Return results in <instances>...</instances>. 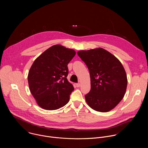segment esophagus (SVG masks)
Instances as JSON below:
<instances>
[{
    "label": "esophagus",
    "mask_w": 148,
    "mask_h": 148,
    "mask_svg": "<svg viewBox=\"0 0 148 148\" xmlns=\"http://www.w3.org/2000/svg\"><path fill=\"white\" fill-rule=\"evenodd\" d=\"M80 86H81L80 83H77V84H76V87H79Z\"/></svg>",
    "instance_id": "esophagus-1"
}]
</instances>
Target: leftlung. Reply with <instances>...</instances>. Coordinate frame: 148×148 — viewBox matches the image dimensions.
I'll use <instances>...</instances> for the list:
<instances>
[{"label":"left lung","instance_id":"left-lung-1","mask_svg":"<svg viewBox=\"0 0 148 148\" xmlns=\"http://www.w3.org/2000/svg\"><path fill=\"white\" fill-rule=\"evenodd\" d=\"M87 66L91 78V90L85 95L89 106L102 112L114 108L124 97L127 77L121 62L103 49L77 52Z\"/></svg>","mask_w":148,"mask_h":148}]
</instances>
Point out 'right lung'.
<instances>
[{"label":"right lung","instance_id":"obj_1","mask_svg":"<svg viewBox=\"0 0 148 148\" xmlns=\"http://www.w3.org/2000/svg\"><path fill=\"white\" fill-rule=\"evenodd\" d=\"M75 55L74 50L54 45L38 57L29 70L30 91L39 106L56 110L66 105L74 88L67 77V65Z\"/></svg>","mask_w":148,"mask_h":148}]
</instances>
